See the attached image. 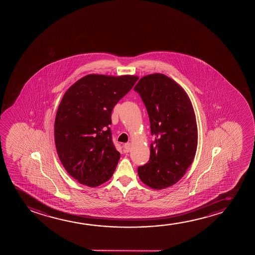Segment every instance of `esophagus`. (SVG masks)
<instances>
[{
	"mask_svg": "<svg viewBox=\"0 0 255 255\" xmlns=\"http://www.w3.org/2000/svg\"><path fill=\"white\" fill-rule=\"evenodd\" d=\"M124 148H125V150H126V152H129V150H130V143H125L124 144Z\"/></svg>",
	"mask_w": 255,
	"mask_h": 255,
	"instance_id": "1",
	"label": "esophagus"
}]
</instances>
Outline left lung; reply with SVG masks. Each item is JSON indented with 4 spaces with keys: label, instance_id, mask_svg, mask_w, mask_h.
<instances>
[{
    "label": "left lung",
    "instance_id": "obj_1",
    "mask_svg": "<svg viewBox=\"0 0 255 255\" xmlns=\"http://www.w3.org/2000/svg\"><path fill=\"white\" fill-rule=\"evenodd\" d=\"M134 91L145 105L155 137L150 159L138 166V176L151 188H166L184 176L195 157L198 129L192 103L185 91L163 74L142 77Z\"/></svg>",
    "mask_w": 255,
    "mask_h": 255
}]
</instances>
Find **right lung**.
<instances>
[{"label":"right lung","instance_id":"right-lung-1","mask_svg":"<svg viewBox=\"0 0 255 255\" xmlns=\"http://www.w3.org/2000/svg\"><path fill=\"white\" fill-rule=\"evenodd\" d=\"M138 77L91 74L63 95L55 120L60 161L77 181L95 187L112 178L120 158L112 141V112Z\"/></svg>","mask_w":255,"mask_h":255}]
</instances>
